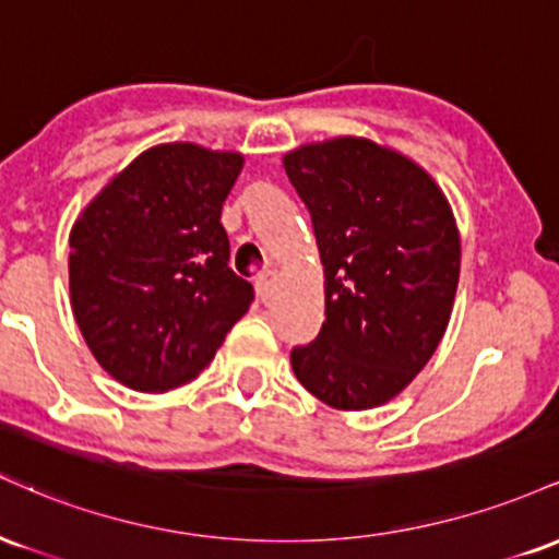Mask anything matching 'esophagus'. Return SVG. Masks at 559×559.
<instances>
[{
    "instance_id": "34e87169",
    "label": "esophagus",
    "mask_w": 559,
    "mask_h": 559,
    "mask_svg": "<svg viewBox=\"0 0 559 559\" xmlns=\"http://www.w3.org/2000/svg\"><path fill=\"white\" fill-rule=\"evenodd\" d=\"M275 284H278V273L275 271H265L262 275H258V294L260 299H271L275 294Z\"/></svg>"
}]
</instances>
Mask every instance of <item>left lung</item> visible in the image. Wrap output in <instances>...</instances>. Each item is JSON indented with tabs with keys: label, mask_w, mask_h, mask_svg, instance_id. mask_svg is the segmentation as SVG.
<instances>
[{
	"label": "left lung",
	"mask_w": 559,
	"mask_h": 559,
	"mask_svg": "<svg viewBox=\"0 0 559 559\" xmlns=\"http://www.w3.org/2000/svg\"><path fill=\"white\" fill-rule=\"evenodd\" d=\"M288 181L325 273V320L294 346L299 383L336 409L389 402L444 336L460 278V236L426 170L368 139L288 152Z\"/></svg>",
	"instance_id": "obj_1"
}]
</instances>
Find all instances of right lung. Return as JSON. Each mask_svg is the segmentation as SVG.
Returning <instances> with one entry per match:
<instances>
[{
    "instance_id": "add662e5",
    "label": "right lung",
    "mask_w": 559,
    "mask_h": 559,
    "mask_svg": "<svg viewBox=\"0 0 559 559\" xmlns=\"http://www.w3.org/2000/svg\"><path fill=\"white\" fill-rule=\"evenodd\" d=\"M243 159L163 144L133 159L70 230V299L96 362L136 391L183 386L254 301L221 223Z\"/></svg>"
}]
</instances>
